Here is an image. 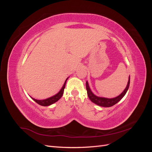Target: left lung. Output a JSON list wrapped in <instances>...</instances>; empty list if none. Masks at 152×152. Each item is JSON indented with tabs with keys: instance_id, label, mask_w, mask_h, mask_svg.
Instances as JSON below:
<instances>
[{
	"instance_id": "obj_1",
	"label": "left lung",
	"mask_w": 152,
	"mask_h": 152,
	"mask_svg": "<svg viewBox=\"0 0 152 152\" xmlns=\"http://www.w3.org/2000/svg\"><path fill=\"white\" fill-rule=\"evenodd\" d=\"M130 84V76L129 77V80L127 82V85L126 87V89H124V91L122 92V93L117 97L113 98H103V97H99V96H97L94 95L93 92L91 91L90 87L89 86V84L87 81L86 82V89L87 92V96H88L89 98L91 101L92 102L98 104L100 107H112L114 104H115L117 103L118 102H120L121 99L124 97L125 94H126L127 91L129 89V87Z\"/></svg>"
}]
</instances>
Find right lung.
<instances>
[{
    "mask_svg": "<svg viewBox=\"0 0 152 152\" xmlns=\"http://www.w3.org/2000/svg\"><path fill=\"white\" fill-rule=\"evenodd\" d=\"M68 78H67V79H66L65 83H64L62 88L61 89V90L59 91V93H57L56 94H55L54 96H52V97H50L49 98H47L45 99H42V100H38V99H35L33 98H31L32 99L34 100L35 102L38 103L39 104L41 105V106H44V107H46V106H49L50 104H52L54 103H56V102H58V101L60 99L62 96L63 94V93H64V89L65 88V85H66V80H68Z\"/></svg>",
    "mask_w": 152,
    "mask_h": 152,
    "instance_id": "right-lung-1",
    "label": "right lung"
}]
</instances>
